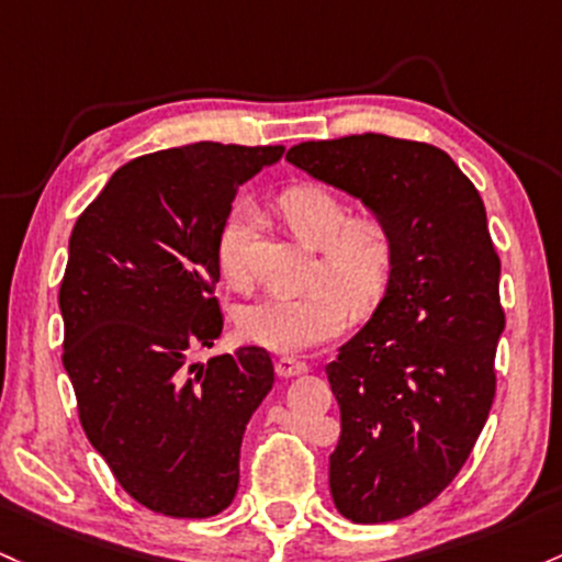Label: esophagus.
Listing matches in <instances>:
<instances>
[{"label": "esophagus", "instance_id": "1", "mask_svg": "<svg viewBox=\"0 0 562 562\" xmlns=\"http://www.w3.org/2000/svg\"><path fill=\"white\" fill-rule=\"evenodd\" d=\"M277 375H280V379H293V375H301V373H306V362L304 360H299V357H280V360H277Z\"/></svg>", "mask_w": 562, "mask_h": 562}]
</instances>
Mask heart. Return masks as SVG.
<instances>
[{"instance_id": "b5f03b06", "label": "heart", "mask_w": 562, "mask_h": 562, "mask_svg": "<svg viewBox=\"0 0 562 562\" xmlns=\"http://www.w3.org/2000/svg\"><path fill=\"white\" fill-rule=\"evenodd\" d=\"M277 211L295 237L319 250L314 291L304 295H263L239 306L237 328L245 341L271 351H304L338 336L351 310L373 312L384 301L397 267L394 234L379 215H351L336 191L319 183H299L277 200ZM250 207L226 215L215 243V263L232 288L245 285V245Z\"/></svg>"}]
</instances>
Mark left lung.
Here are the masks:
<instances>
[{"label": "left lung", "mask_w": 562, "mask_h": 562, "mask_svg": "<svg viewBox=\"0 0 562 562\" xmlns=\"http://www.w3.org/2000/svg\"><path fill=\"white\" fill-rule=\"evenodd\" d=\"M285 159L394 234L390 291L325 373L341 411L333 504L351 522L400 520L451 485L496 394L502 261L485 205L446 151L418 140H306Z\"/></svg>", "instance_id": "8db88e82"}]
</instances>
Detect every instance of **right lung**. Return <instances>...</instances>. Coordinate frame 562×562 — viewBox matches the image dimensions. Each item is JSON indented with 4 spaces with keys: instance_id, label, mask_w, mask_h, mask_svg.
Here are the masks:
<instances>
[{
    "instance_id": "obj_1",
    "label": "right lung",
    "mask_w": 562,
    "mask_h": 562,
    "mask_svg": "<svg viewBox=\"0 0 562 562\" xmlns=\"http://www.w3.org/2000/svg\"><path fill=\"white\" fill-rule=\"evenodd\" d=\"M282 146L200 144L122 165L85 207L60 282L79 422L146 509L202 520L239 485L245 427L274 384L267 349L191 362L224 328L215 243L237 189Z\"/></svg>"
}]
</instances>
